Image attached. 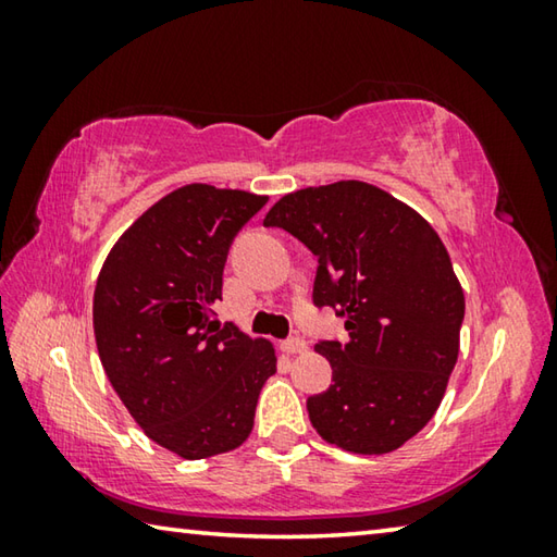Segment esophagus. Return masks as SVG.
<instances>
[{
    "label": "esophagus",
    "mask_w": 557,
    "mask_h": 557,
    "mask_svg": "<svg viewBox=\"0 0 557 557\" xmlns=\"http://www.w3.org/2000/svg\"><path fill=\"white\" fill-rule=\"evenodd\" d=\"M282 351H285L287 356L305 354L307 351V342H305V338H287V342L282 344Z\"/></svg>",
    "instance_id": "1"
}]
</instances>
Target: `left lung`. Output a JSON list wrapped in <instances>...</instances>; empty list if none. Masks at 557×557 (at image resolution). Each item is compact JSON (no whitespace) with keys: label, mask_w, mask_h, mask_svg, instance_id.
Instances as JSON below:
<instances>
[{"label":"left lung","mask_w":557,"mask_h":557,"mask_svg":"<svg viewBox=\"0 0 557 557\" xmlns=\"http://www.w3.org/2000/svg\"><path fill=\"white\" fill-rule=\"evenodd\" d=\"M265 225L319 258L314 305L334 307L348 342H319L332 385L307 400L319 437L354 455H388L428 425L459 356L465 292L422 215L356 182L285 194Z\"/></svg>","instance_id":"left-lung-1"}]
</instances>
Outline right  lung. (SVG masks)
<instances>
[{"instance_id":"right-lung-1","label":"right lung","mask_w":557,"mask_h":557,"mask_svg":"<svg viewBox=\"0 0 557 557\" xmlns=\"http://www.w3.org/2000/svg\"><path fill=\"white\" fill-rule=\"evenodd\" d=\"M265 203L240 188H174L100 268L92 329L102 369L145 435L182 459L240 447L277 371L275 346L213 312L235 233Z\"/></svg>"}]
</instances>
